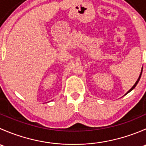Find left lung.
I'll list each match as a JSON object with an SVG mask.
<instances>
[{
  "label": "left lung",
  "mask_w": 146,
  "mask_h": 146,
  "mask_svg": "<svg viewBox=\"0 0 146 146\" xmlns=\"http://www.w3.org/2000/svg\"><path fill=\"white\" fill-rule=\"evenodd\" d=\"M142 71H143V69H142V70H141V74H140V76H139V78H138V80H137V81L136 82V83H135V84H134V85H133V87H132V88H131V89H130V90H129V91H128V92H127V93H129V92H130V91H131V90H133V88H135V87H136V86L137 83H138V81H139L140 78H141V74H142Z\"/></svg>",
  "instance_id": "obj_1"
}]
</instances>
